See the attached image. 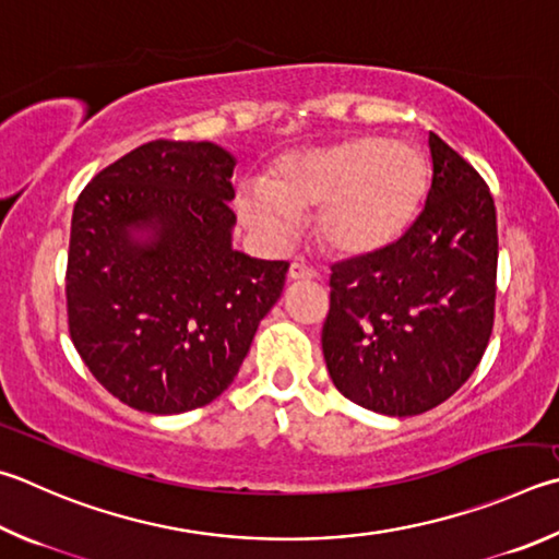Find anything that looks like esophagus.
Wrapping results in <instances>:
<instances>
[{"instance_id": "1", "label": "esophagus", "mask_w": 559, "mask_h": 559, "mask_svg": "<svg viewBox=\"0 0 559 559\" xmlns=\"http://www.w3.org/2000/svg\"><path fill=\"white\" fill-rule=\"evenodd\" d=\"M314 276H318V271H314L312 266H308V263H302V261H293L290 263L288 281H312Z\"/></svg>"}]
</instances>
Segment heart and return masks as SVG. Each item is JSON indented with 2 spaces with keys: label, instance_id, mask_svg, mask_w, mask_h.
I'll list each match as a JSON object with an SVG mask.
<instances>
[{
  "label": "heart",
  "instance_id": "b5f03b06",
  "mask_svg": "<svg viewBox=\"0 0 559 559\" xmlns=\"http://www.w3.org/2000/svg\"><path fill=\"white\" fill-rule=\"evenodd\" d=\"M428 164L405 141L381 136L290 151L269 180L239 182L237 212L271 245L296 235L302 212L318 210L314 235L340 257H367L393 245L418 215Z\"/></svg>",
  "mask_w": 559,
  "mask_h": 559
}]
</instances>
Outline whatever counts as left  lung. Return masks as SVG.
I'll list each match as a JSON object with an SVG mask.
<instances>
[{"label":"left lung","instance_id":"obj_1","mask_svg":"<svg viewBox=\"0 0 559 559\" xmlns=\"http://www.w3.org/2000/svg\"><path fill=\"white\" fill-rule=\"evenodd\" d=\"M425 207L385 249L332 266L322 354L373 413L420 415L472 377L493 328L496 207L484 178L430 131Z\"/></svg>","mask_w":559,"mask_h":559}]
</instances>
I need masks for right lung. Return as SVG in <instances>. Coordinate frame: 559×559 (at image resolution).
<instances>
[{"label":"right lung","mask_w":559,"mask_h":559,"mask_svg":"<svg viewBox=\"0 0 559 559\" xmlns=\"http://www.w3.org/2000/svg\"><path fill=\"white\" fill-rule=\"evenodd\" d=\"M237 160L212 141H148L87 182L70 225V340L129 408H202L235 381L288 261L231 249Z\"/></svg>","instance_id":"1"}]
</instances>
